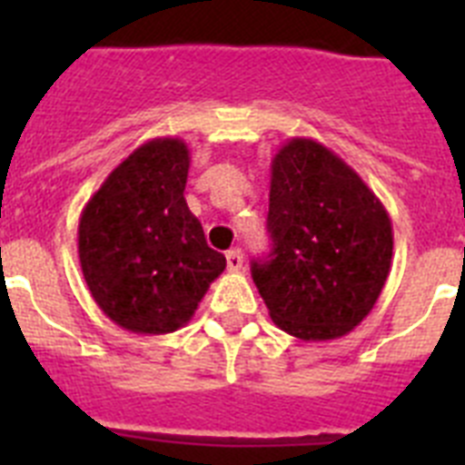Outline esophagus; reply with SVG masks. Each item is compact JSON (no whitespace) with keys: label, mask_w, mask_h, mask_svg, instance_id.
<instances>
[{"label":"esophagus","mask_w":465,"mask_h":465,"mask_svg":"<svg viewBox=\"0 0 465 465\" xmlns=\"http://www.w3.org/2000/svg\"><path fill=\"white\" fill-rule=\"evenodd\" d=\"M225 261H228V270H230V272H240L244 258H242L240 249H230V252L225 253Z\"/></svg>","instance_id":"esophagus-1"}]
</instances>
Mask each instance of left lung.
<instances>
[{"instance_id": "left-lung-1", "label": "left lung", "mask_w": 465, "mask_h": 465, "mask_svg": "<svg viewBox=\"0 0 465 465\" xmlns=\"http://www.w3.org/2000/svg\"><path fill=\"white\" fill-rule=\"evenodd\" d=\"M270 167L272 252L252 262L258 293L270 319L293 338H342L371 314L391 272L389 212L314 139H289Z\"/></svg>"}]
</instances>
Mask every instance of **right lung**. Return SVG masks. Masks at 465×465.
Instances as JSON below:
<instances>
[{
  "mask_svg": "<svg viewBox=\"0 0 465 465\" xmlns=\"http://www.w3.org/2000/svg\"><path fill=\"white\" fill-rule=\"evenodd\" d=\"M188 143L155 137L123 160L85 203L79 261L90 295L116 326L165 335L186 326L225 256L188 209Z\"/></svg>",
  "mask_w": 465,
  "mask_h": 465,
  "instance_id": "add662e5",
  "label": "right lung"
}]
</instances>
